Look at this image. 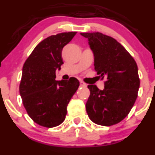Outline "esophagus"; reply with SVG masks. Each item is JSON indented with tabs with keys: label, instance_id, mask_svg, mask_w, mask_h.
Listing matches in <instances>:
<instances>
[{
	"label": "esophagus",
	"instance_id": "1",
	"mask_svg": "<svg viewBox=\"0 0 155 155\" xmlns=\"http://www.w3.org/2000/svg\"><path fill=\"white\" fill-rule=\"evenodd\" d=\"M80 85H81V87H87V84H86L84 82H83V81H80Z\"/></svg>",
	"mask_w": 155,
	"mask_h": 155
}]
</instances>
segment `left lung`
Segmentation results:
<instances>
[{
    "mask_svg": "<svg viewBox=\"0 0 155 155\" xmlns=\"http://www.w3.org/2000/svg\"><path fill=\"white\" fill-rule=\"evenodd\" d=\"M81 35L88 39L97 74L106 79L102 90L88 85L87 114L96 124H116L127 116L137 98L140 81L136 62L114 38L99 32Z\"/></svg>",
    "mask_w": 155,
    "mask_h": 155,
    "instance_id": "1",
    "label": "left lung"
}]
</instances>
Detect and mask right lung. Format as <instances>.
<instances>
[{"label": "right lung", "mask_w": 155, "mask_h": 155, "mask_svg": "<svg viewBox=\"0 0 155 155\" xmlns=\"http://www.w3.org/2000/svg\"><path fill=\"white\" fill-rule=\"evenodd\" d=\"M76 32L51 35L35 47L22 68L19 93L29 117L44 127L65 120L67 106L80 83L75 78L56 81V69L63 64L62 51Z\"/></svg>", "instance_id": "right-lung-1"}]
</instances>
